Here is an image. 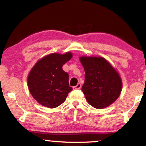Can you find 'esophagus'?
<instances>
[{
	"label": "esophagus",
	"mask_w": 146,
	"mask_h": 146,
	"mask_svg": "<svg viewBox=\"0 0 146 146\" xmlns=\"http://www.w3.org/2000/svg\"><path fill=\"white\" fill-rule=\"evenodd\" d=\"M81 87V85L80 84V83H78V84H77L76 86H75V87H73V89H79Z\"/></svg>",
	"instance_id": "obj_1"
}]
</instances>
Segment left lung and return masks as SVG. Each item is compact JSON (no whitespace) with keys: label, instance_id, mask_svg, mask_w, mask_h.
Listing matches in <instances>:
<instances>
[{"label":"left lung","instance_id":"left-lung-1","mask_svg":"<svg viewBox=\"0 0 146 146\" xmlns=\"http://www.w3.org/2000/svg\"><path fill=\"white\" fill-rule=\"evenodd\" d=\"M79 61L85 70L82 91L88 104L99 110L113 104L121 94L123 85L117 69L102 57L83 55Z\"/></svg>","mask_w":146,"mask_h":146}]
</instances>
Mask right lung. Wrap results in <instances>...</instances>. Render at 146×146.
I'll return each mask as SVG.
<instances>
[{
  "instance_id": "obj_1",
  "label": "right lung",
  "mask_w": 146,
  "mask_h": 146,
  "mask_svg": "<svg viewBox=\"0 0 146 146\" xmlns=\"http://www.w3.org/2000/svg\"><path fill=\"white\" fill-rule=\"evenodd\" d=\"M72 57L71 52L48 54L38 59L31 69L27 77L29 90L41 106L57 108L72 91L69 85V75L62 68Z\"/></svg>"
}]
</instances>
